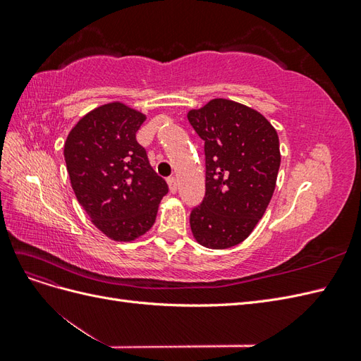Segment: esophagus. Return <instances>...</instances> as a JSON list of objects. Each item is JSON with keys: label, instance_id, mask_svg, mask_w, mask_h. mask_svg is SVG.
Wrapping results in <instances>:
<instances>
[{"label": "esophagus", "instance_id": "esophagus-1", "mask_svg": "<svg viewBox=\"0 0 361 361\" xmlns=\"http://www.w3.org/2000/svg\"><path fill=\"white\" fill-rule=\"evenodd\" d=\"M167 182H169V188H170V192H171V194L176 192V191H178V188H179L178 180L174 179V178H169V179H167Z\"/></svg>", "mask_w": 361, "mask_h": 361}]
</instances>
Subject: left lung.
I'll return each mask as SVG.
<instances>
[{
	"label": "left lung",
	"instance_id": "8db88e82",
	"mask_svg": "<svg viewBox=\"0 0 361 361\" xmlns=\"http://www.w3.org/2000/svg\"><path fill=\"white\" fill-rule=\"evenodd\" d=\"M188 120L204 141L206 191L190 215L200 245L214 250L241 244L264 216L280 169L279 135L256 110L212 99Z\"/></svg>",
	"mask_w": 361,
	"mask_h": 361
}]
</instances>
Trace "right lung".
Wrapping results in <instances>:
<instances>
[{
	"mask_svg": "<svg viewBox=\"0 0 361 361\" xmlns=\"http://www.w3.org/2000/svg\"><path fill=\"white\" fill-rule=\"evenodd\" d=\"M145 120L122 102L105 104L80 118L64 143L76 199L92 223L117 243L145 235L169 192L135 138Z\"/></svg>",
	"mask_w": 361,
	"mask_h": 361,
	"instance_id": "right-lung-1",
	"label": "right lung"
}]
</instances>
